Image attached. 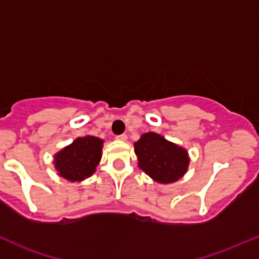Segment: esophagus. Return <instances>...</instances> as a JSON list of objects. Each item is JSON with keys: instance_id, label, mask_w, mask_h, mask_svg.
<instances>
[{"instance_id": "esophagus-1", "label": "esophagus", "mask_w": 259, "mask_h": 259, "mask_svg": "<svg viewBox=\"0 0 259 259\" xmlns=\"http://www.w3.org/2000/svg\"><path fill=\"white\" fill-rule=\"evenodd\" d=\"M116 139H118L119 141H126L127 140V136L125 135V134H121V135L116 136Z\"/></svg>"}]
</instances>
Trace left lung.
<instances>
[{"label": "left lung", "mask_w": 259, "mask_h": 259, "mask_svg": "<svg viewBox=\"0 0 259 259\" xmlns=\"http://www.w3.org/2000/svg\"><path fill=\"white\" fill-rule=\"evenodd\" d=\"M134 147L139 168L157 183H175L188 171V151L157 133H145Z\"/></svg>", "instance_id": "obj_1"}]
</instances>
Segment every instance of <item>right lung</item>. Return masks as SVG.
I'll return each instance as SVG.
<instances>
[{
  "mask_svg": "<svg viewBox=\"0 0 259 259\" xmlns=\"http://www.w3.org/2000/svg\"><path fill=\"white\" fill-rule=\"evenodd\" d=\"M103 143L92 135L75 139L54 155L58 176L69 182H82L91 177L101 162Z\"/></svg>",
  "mask_w": 259,
  "mask_h": 259,
  "instance_id": "add662e5",
  "label": "right lung"
}]
</instances>
